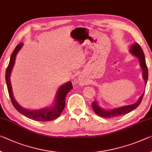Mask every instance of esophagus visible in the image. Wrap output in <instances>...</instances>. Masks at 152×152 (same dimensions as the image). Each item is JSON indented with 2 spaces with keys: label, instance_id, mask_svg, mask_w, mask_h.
Wrapping results in <instances>:
<instances>
[{
  "label": "esophagus",
  "instance_id": "obj_1",
  "mask_svg": "<svg viewBox=\"0 0 152 152\" xmlns=\"http://www.w3.org/2000/svg\"><path fill=\"white\" fill-rule=\"evenodd\" d=\"M78 83L80 84V85H84L86 83V81L84 78L82 76H81L80 77H79V80H78Z\"/></svg>",
  "mask_w": 152,
  "mask_h": 152
}]
</instances>
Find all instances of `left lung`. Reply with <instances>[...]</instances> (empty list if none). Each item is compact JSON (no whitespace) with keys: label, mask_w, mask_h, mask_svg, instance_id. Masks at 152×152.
<instances>
[{"label":"left lung","mask_w":152,"mask_h":152,"mask_svg":"<svg viewBox=\"0 0 152 152\" xmlns=\"http://www.w3.org/2000/svg\"><path fill=\"white\" fill-rule=\"evenodd\" d=\"M130 51L133 55L137 56L139 59L140 65H141L142 70H143V79L145 80V82L147 83V81H148V66H147L145 62V58L143 51L142 50L141 46H140L137 43L133 44L131 46V50H130ZM143 96L144 93L141 96V97L139 98L138 101L135 102L134 104L120 107V108H117L115 109H113V110H103V109L99 107V105L97 104V102L96 101H94L92 103V108L95 112V113H96L97 115H99L100 117H102V118H114V117L124 115V114L129 113V112L134 110V109H136L137 107L141 104V100L143 98Z\"/></svg>","instance_id":"8db88e82"}]
</instances>
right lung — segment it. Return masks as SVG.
I'll use <instances>...</instances> for the list:
<instances>
[{
	"label": "right lung",
	"mask_w": 152,
	"mask_h": 152,
	"mask_svg": "<svg viewBox=\"0 0 152 152\" xmlns=\"http://www.w3.org/2000/svg\"><path fill=\"white\" fill-rule=\"evenodd\" d=\"M22 45L23 43H20L16 46L12 54H11L10 61H9V65L6 70V83L7 86L9 97H10L12 104L15 107L16 110L19 111L20 113H22V115H24L26 118H28L31 119V120L39 121V122H48V121L55 120V119H56L60 115L62 111L64 110L65 107V100H66L65 98H66V94H68L69 91L73 88V85H72L71 81H69V82L65 83L64 85H63L58 89L56 96V104L54 107H52V109H44L38 111H30L27 110V109H23L15 101V99H14L10 82V75L11 70L13 69L14 63H15V56L21 48H22Z\"/></svg>",
	"instance_id": "add662e5"
}]
</instances>
